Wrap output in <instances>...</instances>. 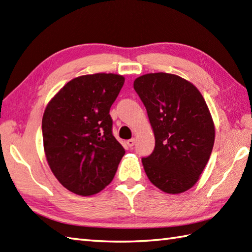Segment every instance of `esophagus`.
Masks as SVG:
<instances>
[{
	"mask_svg": "<svg viewBox=\"0 0 252 252\" xmlns=\"http://www.w3.org/2000/svg\"><path fill=\"white\" fill-rule=\"evenodd\" d=\"M126 144H127V146H130V147L134 146V144H135V138H131V140L126 141Z\"/></svg>",
	"mask_w": 252,
	"mask_h": 252,
	"instance_id": "esophagus-1",
	"label": "esophagus"
}]
</instances>
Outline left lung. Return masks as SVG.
<instances>
[{
	"label": "left lung",
	"instance_id": "left-lung-1",
	"mask_svg": "<svg viewBox=\"0 0 252 252\" xmlns=\"http://www.w3.org/2000/svg\"><path fill=\"white\" fill-rule=\"evenodd\" d=\"M133 87L147 110L155 149L142 159L152 183L168 194L191 189L215 144V122L194 84L176 74L147 73Z\"/></svg>",
	"mask_w": 252,
	"mask_h": 252
}]
</instances>
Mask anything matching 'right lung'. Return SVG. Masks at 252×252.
<instances>
[{"mask_svg": "<svg viewBox=\"0 0 252 252\" xmlns=\"http://www.w3.org/2000/svg\"><path fill=\"white\" fill-rule=\"evenodd\" d=\"M125 83L115 73L72 79L42 118L45 157L58 182L74 194H97L114 179L125 148L112 135L109 110Z\"/></svg>", "mask_w": 252, "mask_h": 252, "instance_id": "add662e5", "label": "right lung"}]
</instances>
